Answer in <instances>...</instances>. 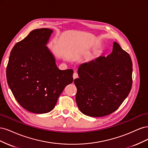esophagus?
<instances>
[{"label":"esophagus","mask_w":148,"mask_h":148,"mask_svg":"<svg viewBox=\"0 0 148 148\" xmlns=\"http://www.w3.org/2000/svg\"><path fill=\"white\" fill-rule=\"evenodd\" d=\"M78 77V74L77 73V72H75L73 75V79H75V78H77Z\"/></svg>","instance_id":"obj_1"}]
</instances>
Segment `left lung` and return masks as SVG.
I'll return each mask as SVG.
<instances>
[{
  "instance_id": "8db88e82",
  "label": "left lung",
  "mask_w": 148,
  "mask_h": 148,
  "mask_svg": "<svg viewBox=\"0 0 148 148\" xmlns=\"http://www.w3.org/2000/svg\"><path fill=\"white\" fill-rule=\"evenodd\" d=\"M132 66L130 56L116 42L110 55L80 65L74 79L79 110L99 117L117 110L132 89Z\"/></svg>"
}]
</instances>
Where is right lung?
<instances>
[{"label": "right lung", "instance_id": "right-lung-1", "mask_svg": "<svg viewBox=\"0 0 148 148\" xmlns=\"http://www.w3.org/2000/svg\"><path fill=\"white\" fill-rule=\"evenodd\" d=\"M53 31L33 30L13 47L7 66L8 86L21 107L31 112L51 111L65 87L73 81L72 69L60 70L46 46Z\"/></svg>", "mask_w": 148, "mask_h": 148}]
</instances>
